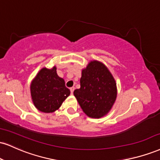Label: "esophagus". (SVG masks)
I'll list each match as a JSON object with an SVG mask.
<instances>
[{
	"label": "esophagus",
	"mask_w": 160,
	"mask_h": 160,
	"mask_svg": "<svg viewBox=\"0 0 160 160\" xmlns=\"http://www.w3.org/2000/svg\"><path fill=\"white\" fill-rule=\"evenodd\" d=\"M70 91H71V93L73 94V92H74V87H71Z\"/></svg>",
	"instance_id": "1"
}]
</instances>
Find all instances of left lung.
I'll return each mask as SVG.
<instances>
[{"instance_id":"1","label":"left lung","mask_w":160,"mask_h":160,"mask_svg":"<svg viewBox=\"0 0 160 160\" xmlns=\"http://www.w3.org/2000/svg\"><path fill=\"white\" fill-rule=\"evenodd\" d=\"M74 95L90 118H99L110 111L117 97L116 82L104 64L91 61L82 70L80 88Z\"/></svg>"}]
</instances>
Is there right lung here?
Masks as SVG:
<instances>
[{
    "label": "right lung",
    "instance_id": "right-lung-1",
    "mask_svg": "<svg viewBox=\"0 0 160 160\" xmlns=\"http://www.w3.org/2000/svg\"><path fill=\"white\" fill-rule=\"evenodd\" d=\"M30 93L36 108L50 113L58 109L71 92L53 66L51 69L43 68L38 72L31 82Z\"/></svg>",
    "mask_w": 160,
    "mask_h": 160
}]
</instances>
